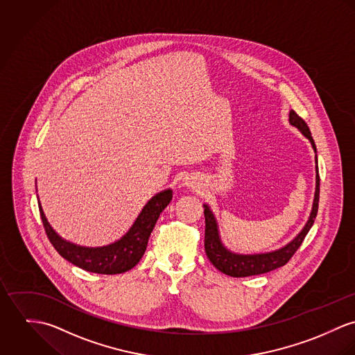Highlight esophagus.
<instances>
[{
	"label": "esophagus",
	"instance_id": "34e87169",
	"mask_svg": "<svg viewBox=\"0 0 355 355\" xmlns=\"http://www.w3.org/2000/svg\"><path fill=\"white\" fill-rule=\"evenodd\" d=\"M193 184H195V182H193L191 178H188V181H187V185H188V187H193Z\"/></svg>",
	"mask_w": 355,
	"mask_h": 355
}]
</instances>
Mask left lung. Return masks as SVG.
<instances>
[{
    "instance_id": "left-lung-1",
    "label": "left lung",
    "mask_w": 355,
    "mask_h": 355,
    "mask_svg": "<svg viewBox=\"0 0 355 355\" xmlns=\"http://www.w3.org/2000/svg\"><path fill=\"white\" fill-rule=\"evenodd\" d=\"M288 121L293 126H295L298 130L302 132V135L311 141L315 153V144L309 126L306 122L301 119L294 110L290 112ZM317 163V155H315ZM318 197H320V175H318V166L315 164V192L312 212L309 216V220L301 230V233L295 236L291 242H288L286 246L268 252V253H259V254H238L233 253L229 249L225 248V245L220 241L219 230L216 219L209 209L207 204H204V218H205V236H204V248L208 260L214 264L216 270L226 275L233 277H245V276L260 275L270 271H274L279 267H283L287 264V261L294 256L297 249L301 246L302 241L305 239L306 234L309 233L311 227L315 223L317 209H318Z\"/></svg>"
}]
</instances>
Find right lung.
<instances>
[{
  "label": "right lung",
  "instance_id": "1",
  "mask_svg": "<svg viewBox=\"0 0 355 355\" xmlns=\"http://www.w3.org/2000/svg\"><path fill=\"white\" fill-rule=\"evenodd\" d=\"M173 191L166 189L153 197L141 209L129 232L114 243L101 248H85L71 243L58 236L47 222L40 205L44 232L54 249L69 263L88 272L116 275L132 270L143 257L160 212L168 205Z\"/></svg>",
  "mask_w": 355,
  "mask_h": 355
}]
</instances>
